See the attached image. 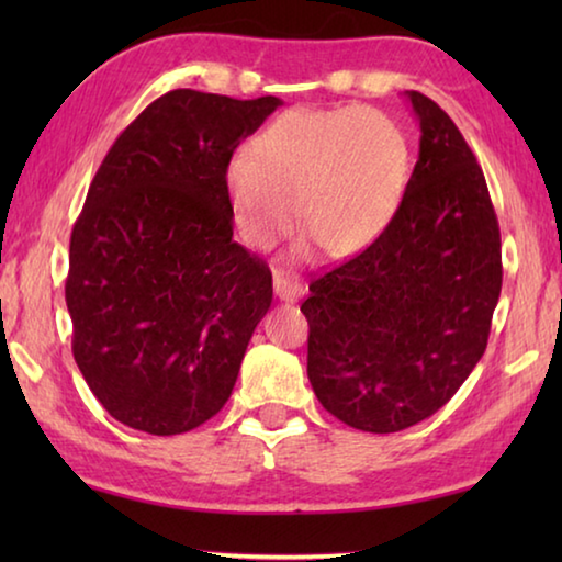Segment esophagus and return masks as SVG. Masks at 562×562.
<instances>
[{"label": "esophagus", "mask_w": 562, "mask_h": 562, "mask_svg": "<svg viewBox=\"0 0 562 562\" xmlns=\"http://www.w3.org/2000/svg\"><path fill=\"white\" fill-rule=\"evenodd\" d=\"M272 290H274V297L282 300V302H294L302 294L300 282L294 280L290 272H284V270H274L272 272Z\"/></svg>", "instance_id": "esophagus-1"}]
</instances>
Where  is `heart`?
<instances>
[{
	"mask_svg": "<svg viewBox=\"0 0 562 562\" xmlns=\"http://www.w3.org/2000/svg\"><path fill=\"white\" fill-rule=\"evenodd\" d=\"M406 183V140L372 109H294L252 140L227 173L243 235L268 247L292 225V201L307 243L347 258L386 231Z\"/></svg>",
	"mask_w": 562,
	"mask_h": 562,
	"instance_id": "b5f03b06",
	"label": "heart"
}]
</instances>
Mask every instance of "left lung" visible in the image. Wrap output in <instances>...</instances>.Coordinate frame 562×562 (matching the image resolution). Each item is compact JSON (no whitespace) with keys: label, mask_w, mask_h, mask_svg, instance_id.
Instances as JSON below:
<instances>
[{"label":"left lung","mask_w":562,"mask_h":562,"mask_svg":"<svg viewBox=\"0 0 562 562\" xmlns=\"http://www.w3.org/2000/svg\"><path fill=\"white\" fill-rule=\"evenodd\" d=\"M418 160L392 223L310 282L307 376L351 429L394 434L449 402L488 345L501 231L473 150L439 103L406 91Z\"/></svg>","instance_id":"obj_1"}]
</instances>
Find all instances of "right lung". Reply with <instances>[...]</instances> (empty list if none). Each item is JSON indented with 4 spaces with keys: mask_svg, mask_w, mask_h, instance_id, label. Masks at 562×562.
Returning a JSON list of instances; mask_svg holds the SVG:
<instances>
[{
    "mask_svg": "<svg viewBox=\"0 0 562 562\" xmlns=\"http://www.w3.org/2000/svg\"><path fill=\"white\" fill-rule=\"evenodd\" d=\"M280 99L176 89L113 140L69 247L71 349L131 429L173 436L225 406L272 272L233 240L227 166Z\"/></svg>",
    "mask_w": 562,
    "mask_h": 562,
    "instance_id": "obj_1",
    "label": "right lung"
}]
</instances>
